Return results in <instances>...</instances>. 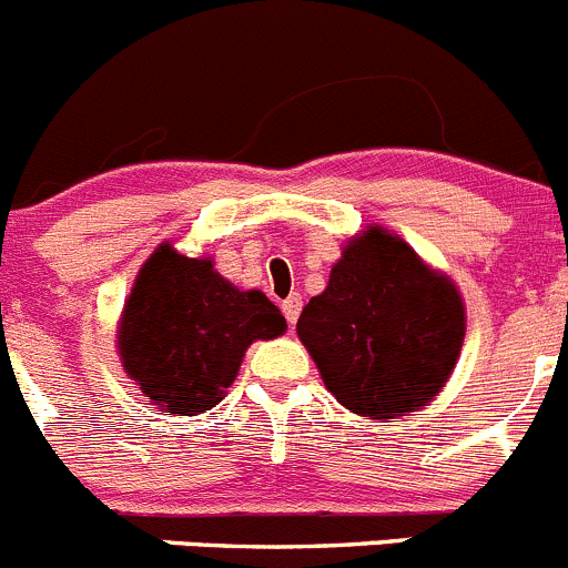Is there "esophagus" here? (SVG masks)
Listing matches in <instances>:
<instances>
[{
  "label": "esophagus",
  "instance_id": "34e87169",
  "mask_svg": "<svg viewBox=\"0 0 568 568\" xmlns=\"http://www.w3.org/2000/svg\"><path fill=\"white\" fill-rule=\"evenodd\" d=\"M301 306H304V301H301L298 295H290L287 301H281V312H284V317H287L290 326H295V323H298Z\"/></svg>",
  "mask_w": 568,
  "mask_h": 568
}]
</instances>
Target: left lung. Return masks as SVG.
Listing matches in <instances>:
<instances>
[{
    "label": "left lung",
    "instance_id": "left-lung-1",
    "mask_svg": "<svg viewBox=\"0 0 568 568\" xmlns=\"http://www.w3.org/2000/svg\"><path fill=\"white\" fill-rule=\"evenodd\" d=\"M463 334L455 284L382 229L348 242L328 287L298 317V337L328 393L371 418L426 407L449 379Z\"/></svg>",
    "mask_w": 568,
    "mask_h": 568
}]
</instances>
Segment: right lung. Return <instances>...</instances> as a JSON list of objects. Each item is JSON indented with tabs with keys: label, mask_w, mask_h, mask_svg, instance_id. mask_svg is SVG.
<instances>
[{
	"label": "right lung",
	"mask_w": 568,
	"mask_h": 568,
	"mask_svg": "<svg viewBox=\"0 0 568 568\" xmlns=\"http://www.w3.org/2000/svg\"><path fill=\"white\" fill-rule=\"evenodd\" d=\"M284 328L267 295L240 293L209 258L161 245L125 304L119 354L153 404L194 415L223 402L253 339H273Z\"/></svg>",
	"instance_id": "add662e5"
}]
</instances>
